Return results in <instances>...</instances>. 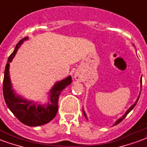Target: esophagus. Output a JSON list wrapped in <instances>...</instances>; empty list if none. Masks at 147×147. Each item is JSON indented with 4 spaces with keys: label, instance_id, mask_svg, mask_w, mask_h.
Instances as JSON below:
<instances>
[{
    "label": "esophagus",
    "instance_id": "obj_1",
    "mask_svg": "<svg viewBox=\"0 0 147 147\" xmlns=\"http://www.w3.org/2000/svg\"><path fill=\"white\" fill-rule=\"evenodd\" d=\"M74 78L75 80L79 81V80H81V79H82V76H81V74L79 72H75Z\"/></svg>",
    "mask_w": 147,
    "mask_h": 147
}]
</instances>
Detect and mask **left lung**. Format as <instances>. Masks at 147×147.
Returning a JSON list of instances; mask_svg holds the SVG:
<instances>
[{"mask_svg": "<svg viewBox=\"0 0 147 147\" xmlns=\"http://www.w3.org/2000/svg\"><path fill=\"white\" fill-rule=\"evenodd\" d=\"M140 87H141V88H142V78H141V80H140ZM140 92H141V90H140ZM140 94H139V96H138V98H137V99H136V101H135V103L133 104L132 105H131V106L129 107V109H128L127 111H125V114L123 115H122V117H121V118H119V119L116 120V122H115V124L113 125H118V124H119V123H120V122H122V120L124 119L125 118V116H126V115H127L129 114V113L130 111H132V109H134V107L136 106V103H137L138 100H139V98H140ZM83 113H84V116H85L86 119H88V117H87V115H86L85 111H84V109H83Z\"/></svg>", "mask_w": 147, "mask_h": 147, "instance_id": "obj_1", "label": "left lung"}]
</instances>
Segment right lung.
I'll return each mask as SVG.
<instances>
[{
  "instance_id": "add662e5",
  "label": "right lung",
  "mask_w": 147,
  "mask_h": 147,
  "mask_svg": "<svg viewBox=\"0 0 147 147\" xmlns=\"http://www.w3.org/2000/svg\"><path fill=\"white\" fill-rule=\"evenodd\" d=\"M28 37L20 40L15 46L14 51L8 57L5 69H4V81H3V94L7 106L11 110L15 116L28 126H38L48 123L51 121L58 111V100L59 94L63 90L69 85L72 82L71 76L55 83L53 87L48 93L49 98L47 103L39 104L30 100H27L22 96L16 94L12 88L9 74L10 63L14 59L20 46L25 41L28 40Z\"/></svg>"
}]
</instances>
